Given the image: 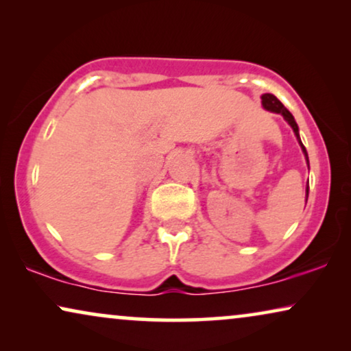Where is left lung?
Returning <instances> with one entry per match:
<instances>
[{"instance_id": "left-lung-1", "label": "left lung", "mask_w": 351, "mask_h": 351, "mask_svg": "<svg viewBox=\"0 0 351 351\" xmlns=\"http://www.w3.org/2000/svg\"><path fill=\"white\" fill-rule=\"evenodd\" d=\"M262 105H263V108L270 110V112L281 113L282 117H285L286 121L291 124V128L294 129V132H295L297 138H299V143H300L302 150H304V153H305L306 162H308V155H306V150H305L304 143L300 142V137H299V128H297V123H295V119H294V117H292V114H291L289 110H287V108L285 107V105H282V104L280 102V100H278V99H276L275 95H273V94H263V95H262ZM306 198H308V186H306Z\"/></svg>"}]
</instances>
